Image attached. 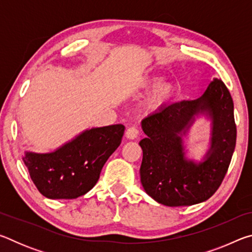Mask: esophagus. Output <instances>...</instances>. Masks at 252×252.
I'll use <instances>...</instances> for the list:
<instances>
[{
	"label": "esophagus",
	"instance_id": "34e87169",
	"mask_svg": "<svg viewBox=\"0 0 252 252\" xmlns=\"http://www.w3.org/2000/svg\"><path fill=\"white\" fill-rule=\"evenodd\" d=\"M139 133H140L139 127L133 126L127 127V129H126V138H127V139L133 140V139H135V138H136V136L139 135Z\"/></svg>",
	"mask_w": 252,
	"mask_h": 252
}]
</instances>
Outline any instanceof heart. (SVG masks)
Masks as SVG:
<instances>
[{
	"label": "heart",
	"mask_w": 252,
	"mask_h": 252,
	"mask_svg": "<svg viewBox=\"0 0 252 252\" xmlns=\"http://www.w3.org/2000/svg\"><path fill=\"white\" fill-rule=\"evenodd\" d=\"M158 79H152L149 80L147 82V85H155L158 83ZM174 95V88L171 83H162L151 92V94L149 95L147 99L146 105L149 109H157L160 108V106L167 104L168 102L172 100V97Z\"/></svg>",
	"instance_id": "heart-1"
}]
</instances>
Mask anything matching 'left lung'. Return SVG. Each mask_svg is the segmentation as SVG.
Wrapping results in <instances>:
<instances>
[{
  "mask_svg": "<svg viewBox=\"0 0 252 252\" xmlns=\"http://www.w3.org/2000/svg\"><path fill=\"white\" fill-rule=\"evenodd\" d=\"M206 112L214 121L212 149L197 165L187 160L184 134L195 114ZM147 138L140 141L143 158L140 176L146 192L168 207L192 206L208 200L218 190L236 147L237 126L233 101L225 84L215 79L201 97L174 102L142 121Z\"/></svg>",
  "mask_w": 252,
  "mask_h": 252,
  "instance_id": "8db88e82",
  "label": "left lung"
}]
</instances>
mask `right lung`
I'll list each match as a JSON object with an SVG mask.
<instances>
[{"label": "right lung", "mask_w": 252, "mask_h": 252, "mask_svg": "<svg viewBox=\"0 0 252 252\" xmlns=\"http://www.w3.org/2000/svg\"><path fill=\"white\" fill-rule=\"evenodd\" d=\"M123 133L122 125L94 127L54 152H27L23 161L44 197L75 199L95 186L106 160L120 146Z\"/></svg>", "instance_id": "right-lung-1"}]
</instances>
